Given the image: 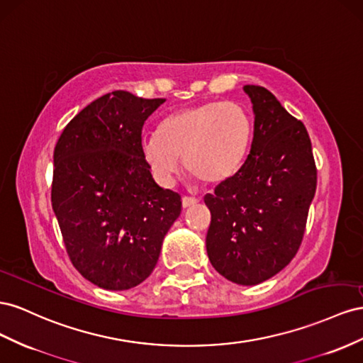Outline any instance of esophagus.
Wrapping results in <instances>:
<instances>
[{
	"instance_id": "34e87169",
	"label": "esophagus",
	"mask_w": 363,
	"mask_h": 363,
	"mask_svg": "<svg viewBox=\"0 0 363 363\" xmlns=\"http://www.w3.org/2000/svg\"><path fill=\"white\" fill-rule=\"evenodd\" d=\"M198 202H199V199L198 198H191V196H184V198H182V206H184V208H189V206L196 205Z\"/></svg>"
}]
</instances>
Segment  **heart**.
Wrapping results in <instances>:
<instances>
[{"instance_id": "b5f03b06", "label": "heart", "mask_w": 363, "mask_h": 363, "mask_svg": "<svg viewBox=\"0 0 363 363\" xmlns=\"http://www.w3.org/2000/svg\"><path fill=\"white\" fill-rule=\"evenodd\" d=\"M252 133V117L243 106L205 101L165 117L158 133L141 141V157L161 185L173 182L179 158L203 184H220L240 169Z\"/></svg>"}]
</instances>
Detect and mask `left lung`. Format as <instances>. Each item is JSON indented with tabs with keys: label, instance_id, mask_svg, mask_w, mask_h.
Listing matches in <instances>:
<instances>
[{
	"label": "left lung",
	"instance_id": "obj_1",
	"mask_svg": "<svg viewBox=\"0 0 363 363\" xmlns=\"http://www.w3.org/2000/svg\"><path fill=\"white\" fill-rule=\"evenodd\" d=\"M243 89L254 111L251 152L203 201L211 213L206 252L213 267L235 284L254 286L298 252L316 191V165L304 124L266 88Z\"/></svg>",
	"mask_w": 363,
	"mask_h": 363
}]
</instances>
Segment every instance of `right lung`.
Masks as SVG:
<instances>
[{
  "mask_svg": "<svg viewBox=\"0 0 363 363\" xmlns=\"http://www.w3.org/2000/svg\"><path fill=\"white\" fill-rule=\"evenodd\" d=\"M165 99L113 91L82 109L55 147L51 205L69 260L106 291H128L157 266L181 196L153 181L141 157L146 120Z\"/></svg>",
  "mask_w": 363,
  "mask_h": 363,
  "instance_id": "1",
  "label": "right lung"
}]
</instances>
